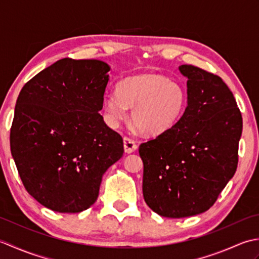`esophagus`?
Segmentation results:
<instances>
[{
	"label": "esophagus",
	"mask_w": 259,
	"mask_h": 259,
	"mask_svg": "<svg viewBox=\"0 0 259 259\" xmlns=\"http://www.w3.org/2000/svg\"><path fill=\"white\" fill-rule=\"evenodd\" d=\"M123 148H124V151L126 153H131L137 150V145L134 140H131L130 138H126L124 137L123 138Z\"/></svg>",
	"instance_id": "34e87169"
}]
</instances>
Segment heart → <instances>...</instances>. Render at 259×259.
Returning a JSON list of instances; mask_svg holds the SVG:
<instances>
[{
    "mask_svg": "<svg viewBox=\"0 0 259 259\" xmlns=\"http://www.w3.org/2000/svg\"><path fill=\"white\" fill-rule=\"evenodd\" d=\"M186 102V91L178 82L160 73H141L121 81L117 92L103 97L102 107L111 128L118 126L126 118V110L131 109L134 128L157 137L177 122Z\"/></svg>",
    "mask_w": 259,
    "mask_h": 259,
    "instance_id": "b5f03b06",
    "label": "heart"
}]
</instances>
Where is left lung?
<instances>
[{
    "instance_id": "obj_1",
    "label": "left lung",
    "mask_w": 259,
    "mask_h": 259,
    "mask_svg": "<svg viewBox=\"0 0 259 259\" xmlns=\"http://www.w3.org/2000/svg\"><path fill=\"white\" fill-rule=\"evenodd\" d=\"M187 79V107L166 133L144 142L145 201L162 217L208 210L233 178L243 119L222 78L194 65L179 67Z\"/></svg>"
}]
</instances>
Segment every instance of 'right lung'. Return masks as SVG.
<instances>
[{
    "mask_svg": "<svg viewBox=\"0 0 259 259\" xmlns=\"http://www.w3.org/2000/svg\"><path fill=\"white\" fill-rule=\"evenodd\" d=\"M110 65L61 59L22 88L11 128V153L26 191L58 212L96 202L104 172L123 155L121 136L99 111Z\"/></svg>",
    "mask_w": 259,
    "mask_h": 259,
    "instance_id": "add662e5",
    "label": "right lung"
}]
</instances>
